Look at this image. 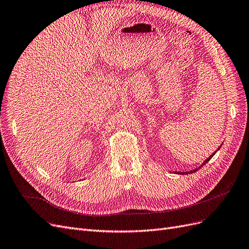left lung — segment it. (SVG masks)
<instances>
[{
    "label": "left lung",
    "instance_id": "8db88e82",
    "mask_svg": "<svg viewBox=\"0 0 249 249\" xmlns=\"http://www.w3.org/2000/svg\"><path fill=\"white\" fill-rule=\"evenodd\" d=\"M221 145H222V144H220V146H219V147H218V148H217L215 151H214V152L211 154V156H210L209 158H207L206 160H205L202 162V165H201V166L196 167V169H193V170H191V171H187V172H174V173H175V174H180V175H184V174H186V175H187V174H192V173H195V172H196V171H198V170H199L201 167H203L204 165H206V164H207V162H208V161H209V160L212 159V157L214 156V154H215V153L217 152V150H219V148L221 147Z\"/></svg>",
    "mask_w": 249,
    "mask_h": 249
}]
</instances>
